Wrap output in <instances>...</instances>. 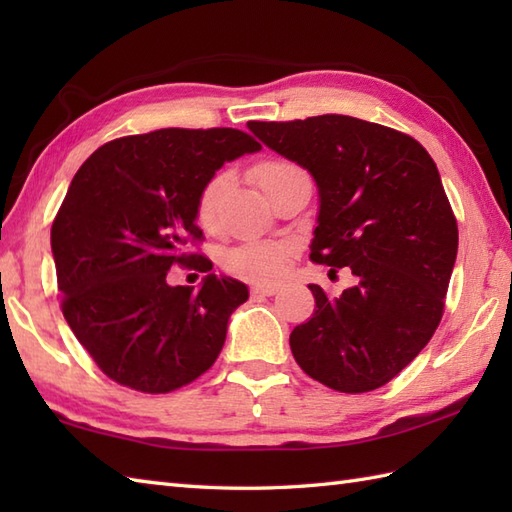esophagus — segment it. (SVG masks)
Segmentation results:
<instances>
[{
  "mask_svg": "<svg viewBox=\"0 0 512 512\" xmlns=\"http://www.w3.org/2000/svg\"><path fill=\"white\" fill-rule=\"evenodd\" d=\"M277 290H279L277 284H255L253 290H250V292H253L255 297H257V295H259V297H262V295H264V297H270V295H275Z\"/></svg>",
  "mask_w": 512,
  "mask_h": 512,
  "instance_id": "esophagus-1",
  "label": "esophagus"
}]
</instances>
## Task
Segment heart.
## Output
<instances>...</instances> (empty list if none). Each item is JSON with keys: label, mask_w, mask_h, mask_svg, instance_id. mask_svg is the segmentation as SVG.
I'll return each instance as SVG.
<instances>
[{"label": "heart", "mask_w": 512, "mask_h": 512, "mask_svg": "<svg viewBox=\"0 0 512 512\" xmlns=\"http://www.w3.org/2000/svg\"><path fill=\"white\" fill-rule=\"evenodd\" d=\"M290 169H295V165H290L286 160H264L255 165L253 180L259 189L268 193L270 184ZM226 184V176H217L202 189L198 200V220L202 224L213 222L217 204H220L226 191ZM292 255H295V248L288 242H246L228 250L224 255V268L239 279L264 281V284H268V281L284 277L292 262Z\"/></svg>", "instance_id": "heart-1"}]
</instances>
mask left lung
<instances>
[{
	"instance_id": "1",
	"label": "left lung",
	"mask_w": 512,
	"mask_h": 512,
	"mask_svg": "<svg viewBox=\"0 0 512 512\" xmlns=\"http://www.w3.org/2000/svg\"><path fill=\"white\" fill-rule=\"evenodd\" d=\"M248 129L317 182L312 262L354 275L334 299L308 286L317 308L292 330V356L330 389L383 387L431 341L458 255L436 162L411 136L343 114Z\"/></svg>"
}]
</instances>
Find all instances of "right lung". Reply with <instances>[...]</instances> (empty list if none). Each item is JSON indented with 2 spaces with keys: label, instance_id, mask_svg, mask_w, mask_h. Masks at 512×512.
Masks as SVG:
<instances>
[{
  "label": "right lung",
  "instance_id": "obj_1",
  "mask_svg": "<svg viewBox=\"0 0 512 512\" xmlns=\"http://www.w3.org/2000/svg\"><path fill=\"white\" fill-rule=\"evenodd\" d=\"M262 149L231 127L158 129L99 147L70 182L50 244L63 317L103 374L145 394H167L209 369L228 319L248 299L233 277L210 273L198 293L169 287L173 263L200 239V193L224 162Z\"/></svg>",
  "mask_w": 512,
  "mask_h": 512
}]
</instances>
